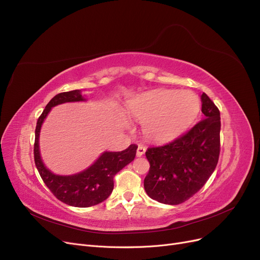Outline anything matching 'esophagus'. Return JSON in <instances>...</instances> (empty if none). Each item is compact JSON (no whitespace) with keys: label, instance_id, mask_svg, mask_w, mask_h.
<instances>
[{"label":"esophagus","instance_id":"esophagus-1","mask_svg":"<svg viewBox=\"0 0 260 260\" xmlns=\"http://www.w3.org/2000/svg\"><path fill=\"white\" fill-rule=\"evenodd\" d=\"M145 152H146V148L143 147V146H139V147H138V149H137L136 155H137L138 157H140V156H142L143 154H145Z\"/></svg>","mask_w":260,"mask_h":260}]
</instances>
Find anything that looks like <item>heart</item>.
<instances>
[{"instance_id":"obj_1","label":"heart","mask_w":260,"mask_h":260,"mask_svg":"<svg viewBox=\"0 0 260 260\" xmlns=\"http://www.w3.org/2000/svg\"><path fill=\"white\" fill-rule=\"evenodd\" d=\"M199 109V98L190 91H151L127 104L128 114L143 124V134L156 141L177 135L196 118Z\"/></svg>"}]
</instances>
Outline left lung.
Segmentation results:
<instances>
[{"label":"left lung","mask_w":260,"mask_h":260,"mask_svg":"<svg viewBox=\"0 0 260 260\" xmlns=\"http://www.w3.org/2000/svg\"><path fill=\"white\" fill-rule=\"evenodd\" d=\"M204 119L188 132L162 146L151 147L143 186L158 203L179 205L193 197L209 180L219 156V110L206 93L201 95Z\"/></svg>","instance_id":"1"}]
</instances>
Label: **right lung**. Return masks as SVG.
Returning <instances> with one entry per match:
<instances>
[{"instance_id": "obj_1", "label": "right lung", "mask_w": 260, "mask_h": 260, "mask_svg": "<svg viewBox=\"0 0 260 260\" xmlns=\"http://www.w3.org/2000/svg\"><path fill=\"white\" fill-rule=\"evenodd\" d=\"M85 101L79 90L56 94L47 104L35 128L34 160L36 168L47 187L62 203L78 208L99 205L107 199L113 189V177L136 156V145L121 152H104L93 165L73 176H57L48 169L40 154V132L42 124L52 107L56 105Z\"/></svg>"}]
</instances>
